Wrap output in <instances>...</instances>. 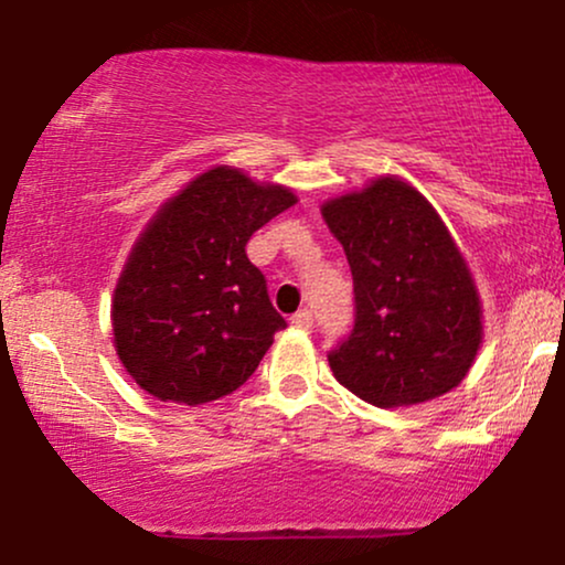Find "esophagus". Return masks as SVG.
<instances>
[{"label":"esophagus","instance_id":"34e87169","mask_svg":"<svg viewBox=\"0 0 565 565\" xmlns=\"http://www.w3.org/2000/svg\"><path fill=\"white\" fill-rule=\"evenodd\" d=\"M312 310H299V312H295V316H291V323H295L297 328H310L312 326Z\"/></svg>","mask_w":565,"mask_h":565}]
</instances>
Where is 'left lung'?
I'll return each mask as SVG.
<instances>
[{
	"label": "left lung",
	"mask_w": 565,
	"mask_h": 565,
	"mask_svg": "<svg viewBox=\"0 0 565 565\" xmlns=\"http://www.w3.org/2000/svg\"><path fill=\"white\" fill-rule=\"evenodd\" d=\"M323 218L354 278V328L328 352L335 381L385 409L456 388L482 344V307L433 205L381 177L328 200Z\"/></svg>",
	"instance_id": "8db88e82"
}]
</instances>
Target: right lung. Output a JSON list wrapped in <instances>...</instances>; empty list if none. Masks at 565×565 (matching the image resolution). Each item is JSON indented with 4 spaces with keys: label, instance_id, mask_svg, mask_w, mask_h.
I'll return each instance as SVG.
<instances>
[{
    "label": "right lung",
    "instance_id": "1",
    "mask_svg": "<svg viewBox=\"0 0 565 565\" xmlns=\"http://www.w3.org/2000/svg\"><path fill=\"white\" fill-rule=\"evenodd\" d=\"M297 198L216 167L161 205L114 289V347L142 391L205 404L237 391L287 320L245 245Z\"/></svg>",
    "mask_w": 565,
    "mask_h": 565
}]
</instances>
